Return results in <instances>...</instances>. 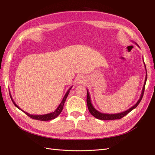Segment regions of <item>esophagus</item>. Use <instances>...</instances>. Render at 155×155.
Here are the masks:
<instances>
[{"instance_id":"1","label":"esophagus","mask_w":155,"mask_h":155,"mask_svg":"<svg viewBox=\"0 0 155 155\" xmlns=\"http://www.w3.org/2000/svg\"><path fill=\"white\" fill-rule=\"evenodd\" d=\"M85 82V78L82 76H78L77 78V83L79 84H83Z\"/></svg>"}]
</instances>
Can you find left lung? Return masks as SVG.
<instances>
[{
    "mask_svg": "<svg viewBox=\"0 0 155 155\" xmlns=\"http://www.w3.org/2000/svg\"><path fill=\"white\" fill-rule=\"evenodd\" d=\"M138 46H139L137 43H136ZM144 63V62H143ZM144 66H145V70H146V67H145V64H144ZM147 70H146V76H145V82L143 84V88H142V93H141V95H140V97L139 98L138 101L137 102V104L135 105H134L133 107H131L130 109H129L128 110H127L124 112H120V113H117V114H105V113H102V112H100L98 110H97L94 106L92 105V104L91 102V96H90V94L88 92V89H87V107H88V109L89 112H90V113L93 116H94L95 118H96L97 119H99V120H119L121 119V118H123L125 116H126L128 113L133 110L134 109H135L136 107H137L138 104H140V102L141 101L142 99V97L143 95V92L145 91V83H146V81H147Z\"/></svg>",
    "mask_w": 155,
    "mask_h": 155,
    "instance_id": "1",
    "label": "left lung"
}]
</instances>
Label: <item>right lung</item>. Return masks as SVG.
I'll return each instance as SVG.
<instances>
[{
  "instance_id": "right-lung-1",
  "label": "right lung",
  "mask_w": 155,
  "mask_h": 155,
  "mask_svg": "<svg viewBox=\"0 0 155 155\" xmlns=\"http://www.w3.org/2000/svg\"><path fill=\"white\" fill-rule=\"evenodd\" d=\"M72 88V86L68 89V91L66 92V94H65L64 96L63 97L61 102V104H59V105L58 107V108L55 109V110L54 112H50V113H48V114H42V115L30 114H29V113H28V112L24 111L22 109H21V108L15 104V101H13V98H12V95H11V94H10V97H11V99H12V101H13V104L15 105V106L17 108H18V109H20L21 110H22L23 112H25V113L27 116H28L30 117V118H33V119H34V120H41V121H48V120H54V119H55V118H57V117L60 114L61 112V111H62V110H63V106H64V102H65V101H66L67 97V96H68V94H69V92H70V89H71Z\"/></svg>"
}]
</instances>
